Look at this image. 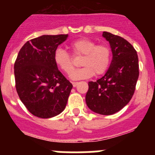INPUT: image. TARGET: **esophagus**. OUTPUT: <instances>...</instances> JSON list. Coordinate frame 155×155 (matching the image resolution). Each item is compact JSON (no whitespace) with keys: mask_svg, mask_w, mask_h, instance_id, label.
I'll return each mask as SVG.
<instances>
[{"mask_svg":"<svg viewBox=\"0 0 155 155\" xmlns=\"http://www.w3.org/2000/svg\"><path fill=\"white\" fill-rule=\"evenodd\" d=\"M78 82H72V84H73L74 87H76V86L78 85Z\"/></svg>","mask_w":155,"mask_h":155,"instance_id":"34e87169","label":"esophagus"}]
</instances>
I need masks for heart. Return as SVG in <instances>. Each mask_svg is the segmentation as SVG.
<instances>
[{
    "label": "heart",
    "instance_id": "obj_1",
    "mask_svg": "<svg viewBox=\"0 0 155 155\" xmlns=\"http://www.w3.org/2000/svg\"><path fill=\"white\" fill-rule=\"evenodd\" d=\"M71 47L75 56H83L81 65L83 68L74 71L71 78L74 81L90 78L95 75L103 74L111 62V50L106 45H97L94 41L81 39L73 42ZM53 61L57 68L67 74L74 70L72 58L62 48H57L53 53Z\"/></svg>",
    "mask_w": 155,
    "mask_h": 155
}]
</instances>
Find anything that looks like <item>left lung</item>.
I'll return each mask as SVG.
<instances>
[{
    "instance_id": "8db88e82",
    "label": "left lung",
    "mask_w": 155,
    "mask_h": 155,
    "mask_svg": "<svg viewBox=\"0 0 155 155\" xmlns=\"http://www.w3.org/2000/svg\"><path fill=\"white\" fill-rule=\"evenodd\" d=\"M110 45L113 59L102 78L88 82L85 101L87 107L101 115H113L121 110L134 95L139 77L137 51L119 35L103 31Z\"/></svg>"
}]
</instances>
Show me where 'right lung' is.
<instances>
[{
    "label": "right lung",
    "instance_id": "right-lung-1",
    "mask_svg": "<svg viewBox=\"0 0 155 155\" xmlns=\"http://www.w3.org/2000/svg\"><path fill=\"white\" fill-rule=\"evenodd\" d=\"M68 35H43L28 41L15 63L16 91L35 116L51 118L64 110L73 85L58 70L53 53Z\"/></svg>",
    "mask_w": 155,
    "mask_h": 155
}]
</instances>
